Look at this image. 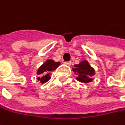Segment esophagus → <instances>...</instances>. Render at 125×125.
Returning a JSON list of instances; mask_svg holds the SVG:
<instances>
[{
    "mask_svg": "<svg viewBox=\"0 0 125 125\" xmlns=\"http://www.w3.org/2000/svg\"><path fill=\"white\" fill-rule=\"evenodd\" d=\"M63 63L66 64V65H67V66H70L72 62H63Z\"/></svg>",
    "mask_w": 125,
    "mask_h": 125,
    "instance_id": "1",
    "label": "esophagus"
}]
</instances>
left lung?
Masks as SVG:
<instances>
[{
    "instance_id": "1",
    "label": "left lung",
    "mask_w": 125,
    "mask_h": 125,
    "mask_svg": "<svg viewBox=\"0 0 125 125\" xmlns=\"http://www.w3.org/2000/svg\"><path fill=\"white\" fill-rule=\"evenodd\" d=\"M74 66L72 70L77 76L76 79L78 81L84 83H88L93 81V76L95 74V70L87 61H83L78 64H74Z\"/></svg>"
}]
</instances>
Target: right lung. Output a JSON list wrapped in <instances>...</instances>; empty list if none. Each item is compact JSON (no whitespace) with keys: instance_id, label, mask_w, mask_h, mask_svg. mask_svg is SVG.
Segmentation results:
<instances>
[{"instance_id":"right-lung-1","label":"right lung","mask_w":125,"mask_h":125,"mask_svg":"<svg viewBox=\"0 0 125 125\" xmlns=\"http://www.w3.org/2000/svg\"><path fill=\"white\" fill-rule=\"evenodd\" d=\"M60 62H56L53 60L48 59L43 63L38 69L37 74L39 75L38 80L41 83H45L51 79V72L56 69V68L60 65Z\"/></svg>"}]
</instances>
